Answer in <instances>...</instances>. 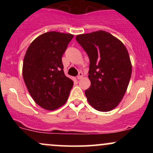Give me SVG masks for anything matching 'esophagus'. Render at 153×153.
Masks as SVG:
<instances>
[{
    "label": "esophagus",
    "instance_id": "34e87169",
    "mask_svg": "<svg viewBox=\"0 0 153 153\" xmlns=\"http://www.w3.org/2000/svg\"><path fill=\"white\" fill-rule=\"evenodd\" d=\"M82 77H83V74H82V72H80V73H78V75L77 76V79H78V80H80V79L82 78Z\"/></svg>",
    "mask_w": 153,
    "mask_h": 153
}]
</instances>
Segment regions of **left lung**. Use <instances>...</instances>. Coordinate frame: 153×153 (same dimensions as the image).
Masks as SVG:
<instances>
[{
  "instance_id": "1",
  "label": "left lung",
  "mask_w": 153,
  "mask_h": 153,
  "mask_svg": "<svg viewBox=\"0 0 153 153\" xmlns=\"http://www.w3.org/2000/svg\"><path fill=\"white\" fill-rule=\"evenodd\" d=\"M77 42L90 59L85 90L88 101L95 109L109 111L119 105L127 91L131 75L128 51L120 40L105 31L77 35Z\"/></svg>"
}]
</instances>
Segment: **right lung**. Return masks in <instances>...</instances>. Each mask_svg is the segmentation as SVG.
<instances>
[{
    "instance_id": "add662e5",
    "label": "right lung",
    "mask_w": 153,
    "mask_h": 153,
    "mask_svg": "<svg viewBox=\"0 0 153 153\" xmlns=\"http://www.w3.org/2000/svg\"><path fill=\"white\" fill-rule=\"evenodd\" d=\"M73 36L50 31L35 39L26 50L22 69L24 82L34 101L46 110L64 105L73 86V80L65 75L62 62Z\"/></svg>"
}]
</instances>
